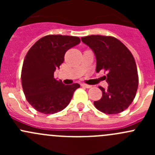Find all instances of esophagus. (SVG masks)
<instances>
[{"label":"esophagus","instance_id":"obj_1","mask_svg":"<svg viewBox=\"0 0 155 155\" xmlns=\"http://www.w3.org/2000/svg\"><path fill=\"white\" fill-rule=\"evenodd\" d=\"M82 87H86V88H90V87H91V85H87V84H85V83H82Z\"/></svg>","mask_w":155,"mask_h":155}]
</instances>
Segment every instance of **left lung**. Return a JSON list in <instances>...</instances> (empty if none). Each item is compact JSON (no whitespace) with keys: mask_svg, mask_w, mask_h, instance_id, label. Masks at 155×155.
Listing matches in <instances>:
<instances>
[{"mask_svg":"<svg viewBox=\"0 0 155 155\" xmlns=\"http://www.w3.org/2000/svg\"><path fill=\"white\" fill-rule=\"evenodd\" d=\"M91 48L96 57V72H108L107 90L102 97L94 101L95 107L107 114H118L127 109L134 101L138 88L139 79L135 60L130 50L113 37L91 35L81 38Z\"/></svg>","mask_w":155,"mask_h":155,"instance_id":"8db88e82","label":"left lung"}]
</instances>
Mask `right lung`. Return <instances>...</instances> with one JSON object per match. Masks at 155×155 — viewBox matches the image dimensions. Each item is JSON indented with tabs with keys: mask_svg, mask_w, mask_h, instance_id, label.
<instances>
[{
	"mask_svg": "<svg viewBox=\"0 0 155 155\" xmlns=\"http://www.w3.org/2000/svg\"><path fill=\"white\" fill-rule=\"evenodd\" d=\"M79 43L78 37L47 35L28 51L21 70V85L28 102L38 112L54 114L63 110L80 87L78 83L66 85L54 78L66 51Z\"/></svg>",
	"mask_w": 155,
	"mask_h": 155,
	"instance_id": "1",
	"label": "right lung"
}]
</instances>
